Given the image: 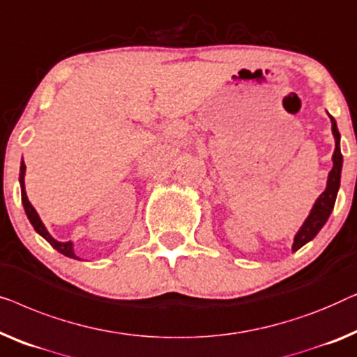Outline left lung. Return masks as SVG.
<instances>
[{
	"mask_svg": "<svg viewBox=\"0 0 357 357\" xmlns=\"http://www.w3.org/2000/svg\"><path fill=\"white\" fill-rule=\"evenodd\" d=\"M330 119H331V132L335 135V152H333V157H331V160H333V168H331V172L328 173L327 188H325L324 192L319 195V199L315 200L307 220H305L303 227H301L298 234L294 236L293 250L301 249L304 244H307L309 241H312L315 236H317L319 231L322 229L325 223H327L331 210L335 207L336 194H338V189H340L343 155H341V150H340V132H338V128H336V121L333 116H330Z\"/></svg>",
	"mask_w": 357,
	"mask_h": 357,
	"instance_id": "1",
	"label": "left lung"
}]
</instances>
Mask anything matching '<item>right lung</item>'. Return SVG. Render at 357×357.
<instances>
[{"label": "right lung", "instance_id": "obj_1", "mask_svg": "<svg viewBox=\"0 0 357 357\" xmlns=\"http://www.w3.org/2000/svg\"><path fill=\"white\" fill-rule=\"evenodd\" d=\"M24 174H26V165H24V160H22V163H21V173H19V183H21L22 204H24V210H26V213H27L29 222L32 223L33 229L37 231V233H38L40 236H42V238L47 239L48 243L52 244L53 248L58 250V252H61L63 255H66V257L77 259V255L74 254V250H73V243H71V241H68V243H59V241L53 239V238H52V234H50L48 231H47V228H45V225L42 223V220H40L38 213L35 212V208L32 207V204H30V202H29V199H27V194H26V185H24Z\"/></svg>", "mask_w": 357, "mask_h": 357}]
</instances>
